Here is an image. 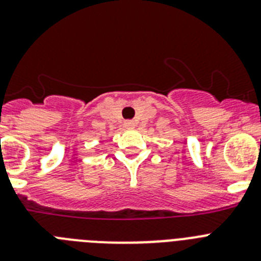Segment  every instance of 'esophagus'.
Listing matches in <instances>:
<instances>
[{
  "label": "esophagus",
  "mask_w": 261,
  "mask_h": 261,
  "mask_svg": "<svg viewBox=\"0 0 261 261\" xmlns=\"http://www.w3.org/2000/svg\"><path fill=\"white\" fill-rule=\"evenodd\" d=\"M124 126H125V128H132V126H133L132 120H126L125 123H124Z\"/></svg>",
  "instance_id": "esophagus-1"
}]
</instances>
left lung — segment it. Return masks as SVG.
I'll use <instances>...</instances> for the list:
<instances>
[{
  "label": "left lung",
  "instance_id": "8db88e82",
  "mask_svg": "<svg viewBox=\"0 0 261 261\" xmlns=\"http://www.w3.org/2000/svg\"><path fill=\"white\" fill-rule=\"evenodd\" d=\"M260 142H261V141H260Z\"/></svg>",
  "mask_w": 261,
  "mask_h": 261
}]
</instances>
